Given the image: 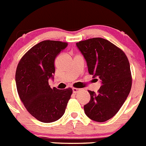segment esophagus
<instances>
[{"label":"esophagus","mask_w":146,"mask_h":146,"mask_svg":"<svg viewBox=\"0 0 146 146\" xmlns=\"http://www.w3.org/2000/svg\"><path fill=\"white\" fill-rule=\"evenodd\" d=\"M72 90H73L74 93L76 94V93H77V92H79V91L81 90V89H78V88H74H74H72Z\"/></svg>","instance_id":"1"}]
</instances>
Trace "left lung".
Masks as SVG:
<instances>
[{
	"label": "left lung",
	"mask_w": 146,
	"mask_h": 146,
	"mask_svg": "<svg viewBox=\"0 0 146 146\" xmlns=\"http://www.w3.org/2000/svg\"><path fill=\"white\" fill-rule=\"evenodd\" d=\"M84 57L88 71L102 80L97 93L89 90L91 99L84 105L86 116L104 122L117 113L128 96L132 76L128 57L121 49L106 39L94 37L76 42Z\"/></svg>",
	"instance_id": "8db88e82"
}]
</instances>
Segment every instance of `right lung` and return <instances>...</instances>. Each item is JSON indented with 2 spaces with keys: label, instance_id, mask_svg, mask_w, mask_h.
<instances>
[{
  "label": "right lung",
  "instance_id": "add662e5",
  "mask_svg": "<svg viewBox=\"0 0 146 146\" xmlns=\"http://www.w3.org/2000/svg\"><path fill=\"white\" fill-rule=\"evenodd\" d=\"M67 42L44 40L30 48L20 60L15 72L17 90L27 111L40 121H56L64 115L72 89H52L54 60Z\"/></svg>",
  "mask_w": 146,
  "mask_h": 146
}]
</instances>
